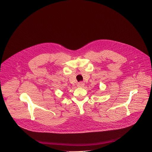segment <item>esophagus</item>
<instances>
[{"label": "esophagus", "instance_id": "obj_1", "mask_svg": "<svg viewBox=\"0 0 152 152\" xmlns=\"http://www.w3.org/2000/svg\"><path fill=\"white\" fill-rule=\"evenodd\" d=\"M77 85L78 87H82V86H84V83H82V82H79Z\"/></svg>", "mask_w": 152, "mask_h": 152}]
</instances>
